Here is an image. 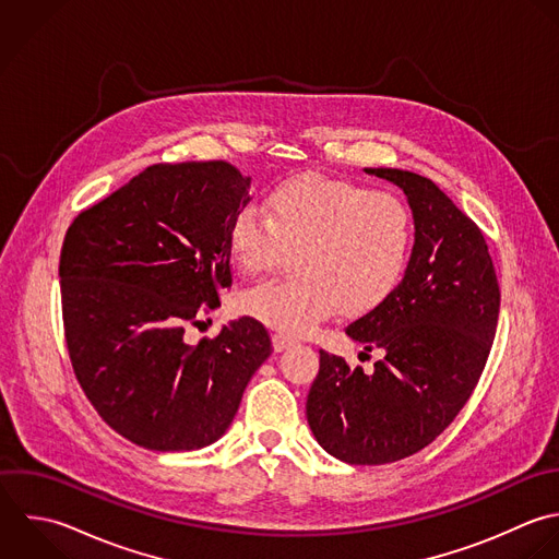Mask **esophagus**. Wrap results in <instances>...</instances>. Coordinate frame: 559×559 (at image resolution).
<instances>
[{
	"label": "esophagus",
	"instance_id": "34e87169",
	"mask_svg": "<svg viewBox=\"0 0 559 559\" xmlns=\"http://www.w3.org/2000/svg\"><path fill=\"white\" fill-rule=\"evenodd\" d=\"M272 346H274V350H276V353H281V350L292 348V346H294V340H289V337H285V335L276 333V335H272Z\"/></svg>",
	"mask_w": 559,
	"mask_h": 559
}]
</instances>
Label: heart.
Listing matches in <instances>:
<instances>
[{
  "mask_svg": "<svg viewBox=\"0 0 559 559\" xmlns=\"http://www.w3.org/2000/svg\"><path fill=\"white\" fill-rule=\"evenodd\" d=\"M412 237L409 206L394 193L311 174L289 178L267 195V213L246 204L233 217L228 252L246 276H259L300 248L302 278L248 289L241 311L287 337L311 333L340 305L370 311L401 281Z\"/></svg>",
  "mask_w": 559,
  "mask_h": 559,
  "instance_id": "obj_1",
  "label": "heart"
}]
</instances>
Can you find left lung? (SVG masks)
I'll return each mask as SVG.
<instances>
[{
	"label": "left lung",
	"mask_w": 559,
	"mask_h": 559,
	"mask_svg": "<svg viewBox=\"0 0 559 559\" xmlns=\"http://www.w3.org/2000/svg\"><path fill=\"white\" fill-rule=\"evenodd\" d=\"M366 174L407 195L414 248L392 294L346 329L379 353L374 370L320 350L307 420L329 455L379 466L423 451L462 412L492 348L501 292L484 233L433 180L392 167Z\"/></svg>",
	"instance_id": "obj_1"
}]
</instances>
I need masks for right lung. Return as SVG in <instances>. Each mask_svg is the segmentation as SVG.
Masks as SVG:
<instances>
[{
  "label": "right lung",
  "mask_w": 559,
  "mask_h": 559,
  "mask_svg": "<svg viewBox=\"0 0 559 559\" xmlns=\"http://www.w3.org/2000/svg\"><path fill=\"white\" fill-rule=\"evenodd\" d=\"M250 178L226 160L158 163L82 211L60 250L69 359L119 436L147 451H198L230 427L243 390L272 355L254 318L215 340L185 329L233 285L228 230Z\"/></svg>",
  "instance_id": "add662e5"
}]
</instances>
